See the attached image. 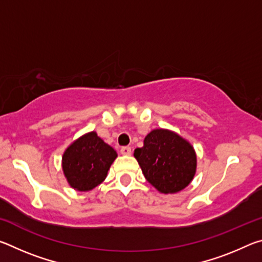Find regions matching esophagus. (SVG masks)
I'll return each mask as SVG.
<instances>
[{"instance_id": "obj_1", "label": "esophagus", "mask_w": 262, "mask_h": 262, "mask_svg": "<svg viewBox=\"0 0 262 262\" xmlns=\"http://www.w3.org/2000/svg\"><path fill=\"white\" fill-rule=\"evenodd\" d=\"M121 155H125V156H129L132 154V148L130 147H122L120 150Z\"/></svg>"}]
</instances>
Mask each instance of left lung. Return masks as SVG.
<instances>
[{"label":"left lung","instance_id":"left-lung-1","mask_svg":"<svg viewBox=\"0 0 262 262\" xmlns=\"http://www.w3.org/2000/svg\"><path fill=\"white\" fill-rule=\"evenodd\" d=\"M134 157L150 184L162 194H176L192 183L196 172L193 145L176 132L152 129Z\"/></svg>","mask_w":262,"mask_h":262}]
</instances>
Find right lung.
Returning <instances> with one entry per match:
<instances>
[{"label":"right lung","mask_w":262,"mask_h":262,"mask_svg":"<svg viewBox=\"0 0 262 262\" xmlns=\"http://www.w3.org/2000/svg\"><path fill=\"white\" fill-rule=\"evenodd\" d=\"M117 157V151L96 132H89L64 150L62 171L70 187L77 192H89L103 183Z\"/></svg>","instance_id":"1"}]
</instances>
